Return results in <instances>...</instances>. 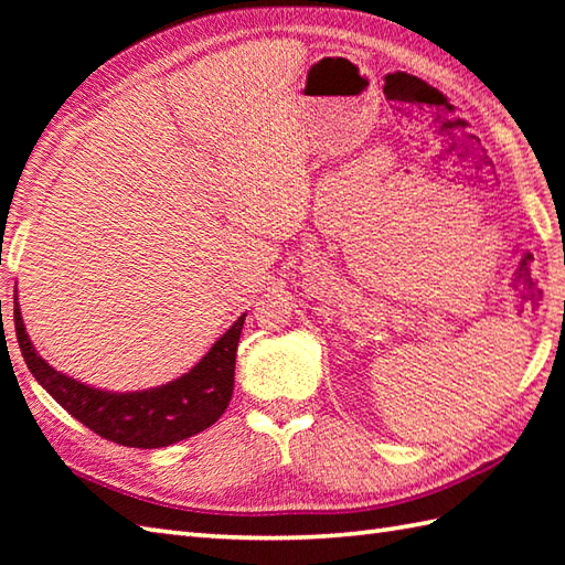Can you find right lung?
I'll return each mask as SVG.
<instances>
[{
	"label": "right lung",
	"mask_w": 565,
	"mask_h": 565,
	"mask_svg": "<svg viewBox=\"0 0 565 565\" xmlns=\"http://www.w3.org/2000/svg\"><path fill=\"white\" fill-rule=\"evenodd\" d=\"M245 316H239L186 374L148 391L116 393L87 386L47 364L23 326L14 291L17 340L33 379L84 427L136 449L170 447L199 435L225 413L235 386V354Z\"/></svg>",
	"instance_id": "obj_1"
}]
</instances>
